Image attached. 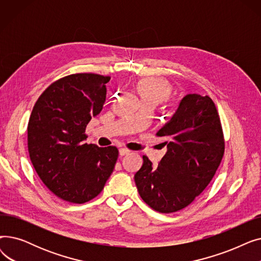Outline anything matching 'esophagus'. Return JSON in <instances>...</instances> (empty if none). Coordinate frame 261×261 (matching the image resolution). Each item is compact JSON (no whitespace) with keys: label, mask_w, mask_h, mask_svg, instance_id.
I'll return each mask as SVG.
<instances>
[{"label":"esophagus","mask_w":261,"mask_h":261,"mask_svg":"<svg viewBox=\"0 0 261 261\" xmlns=\"http://www.w3.org/2000/svg\"><path fill=\"white\" fill-rule=\"evenodd\" d=\"M131 152V150L128 149V148H120L119 149V154L122 156V155H126V154H129Z\"/></svg>","instance_id":"34e87169"}]
</instances>
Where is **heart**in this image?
Segmentation results:
<instances>
[{"instance_id": "obj_1", "label": "heart", "mask_w": 261, "mask_h": 261, "mask_svg": "<svg viewBox=\"0 0 261 261\" xmlns=\"http://www.w3.org/2000/svg\"><path fill=\"white\" fill-rule=\"evenodd\" d=\"M136 87L145 102H154L156 105L167 100L172 92L169 82L161 77L142 78Z\"/></svg>"}]
</instances>
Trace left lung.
I'll return each instance as SVG.
<instances>
[{
    "instance_id": "obj_1",
    "label": "left lung",
    "mask_w": 261,
    "mask_h": 261,
    "mask_svg": "<svg viewBox=\"0 0 261 261\" xmlns=\"http://www.w3.org/2000/svg\"><path fill=\"white\" fill-rule=\"evenodd\" d=\"M156 136L165 140L167 152L156 167L144 155L134 181L152 210L175 213L202 194L222 161L225 142L215 102L207 95H186Z\"/></svg>"
}]
</instances>
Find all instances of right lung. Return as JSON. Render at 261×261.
Masks as SVG:
<instances>
[{
	"label": "right lung",
	"mask_w": 261,
	"mask_h": 261,
	"mask_svg": "<svg viewBox=\"0 0 261 261\" xmlns=\"http://www.w3.org/2000/svg\"><path fill=\"white\" fill-rule=\"evenodd\" d=\"M110 76L77 73L49 85L27 125L33 166L58 198L82 204L97 197L114 170L118 149L87 144L86 128L106 100Z\"/></svg>",
	"instance_id": "right-lung-1"
}]
</instances>
